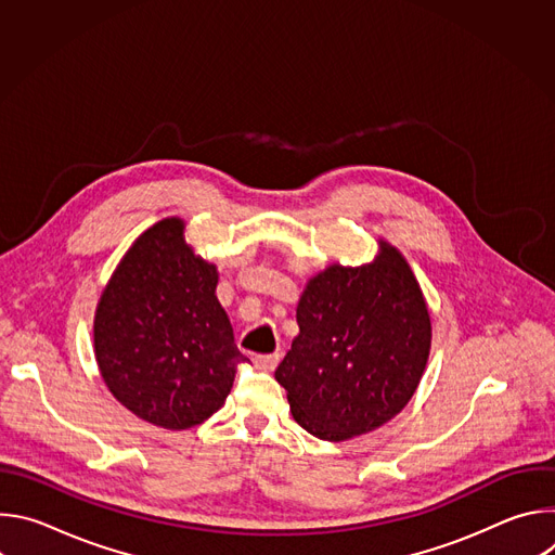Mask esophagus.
<instances>
[{
  "label": "esophagus",
  "mask_w": 555,
  "mask_h": 555,
  "mask_svg": "<svg viewBox=\"0 0 555 555\" xmlns=\"http://www.w3.org/2000/svg\"><path fill=\"white\" fill-rule=\"evenodd\" d=\"M281 356L279 353H266V356H255V366L261 371H274L279 364Z\"/></svg>",
  "instance_id": "34e87169"
}]
</instances>
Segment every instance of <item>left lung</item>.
I'll return each mask as SVG.
<instances>
[{
    "instance_id": "8db88e82",
    "label": "left lung",
    "mask_w": 555,
    "mask_h": 555,
    "mask_svg": "<svg viewBox=\"0 0 555 555\" xmlns=\"http://www.w3.org/2000/svg\"><path fill=\"white\" fill-rule=\"evenodd\" d=\"M300 334L274 371L294 420L313 437L345 441L398 415L430 353V313L398 248L379 242L373 263L330 266L309 279Z\"/></svg>"
}]
</instances>
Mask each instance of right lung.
I'll return each instance as SVG.
<instances>
[{
	"mask_svg": "<svg viewBox=\"0 0 555 555\" xmlns=\"http://www.w3.org/2000/svg\"><path fill=\"white\" fill-rule=\"evenodd\" d=\"M217 268L184 242V221L169 217L127 250L96 307L94 351L114 398L140 420L186 430L221 409L236 366L219 305Z\"/></svg>",
	"mask_w": 555,
	"mask_h": 555,
	"instance_id": "1",
	"label": "right lung"
}]
</instances>
